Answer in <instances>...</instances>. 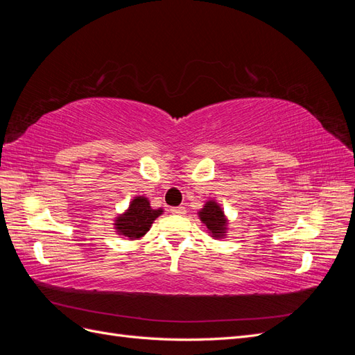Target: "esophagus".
<instances>
[{
    "mask_svg": "<svg viewBox=\"0 0 355 355\" xmlns=\"http://www.w3.org/2000/svg\"><path fill=\"white\" fill-rule=\"evenodd\" d=\"M170 211L173 213V214H178V216H184V214L187 213L185 207H182V206H179V207H171Z\"/></svg>",
    "mask_w": 355,
    "mask_h": 355,
    "instance_id": "1",
    "label": "esophagus"
}]
</instances>
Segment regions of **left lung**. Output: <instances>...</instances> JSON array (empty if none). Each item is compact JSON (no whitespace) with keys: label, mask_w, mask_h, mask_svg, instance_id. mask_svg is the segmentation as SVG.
Wrapping results in <instances>:
<instances>
[{"label":"left lung","mask_w":355,"mask_h":355,"mask_svg":"<svg viewBox=\"0 0 355 355\" xmlns=\"http://www.w3.org/2000/svg\"><path fill=\"white\" fill-rule=\"evenodd\" d=\"M200 220L206 225L209 234H211L213 239H223L227 235L228 230V219L225 216L223 210L219 204L214 200H209L204 207L198 211Z\"/></svg>","instance_id":"left-lung-1"}]
</instances>
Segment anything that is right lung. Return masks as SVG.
<instances>
[{"label": "right lung", "mask_w": 355, "mask_h": 355, "mask_svg": "<svg viewBox=\"0 0 355 355\" xmlns=\"http://www.w3.org/2000/svg\"><path fill=\"white\" fill-rule=\"evenodd\" d=\"M159 214H163V209H153L146 197L137 196L133 198L128 209L115 218L114 227L123 237L137 240L149 231Z\"/></svg>", "instance_id": "right-lung-1"}]
</instances>
